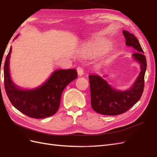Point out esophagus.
<instances>
[{"label":"esophagus","mask_w":157,"mask_h":157,"mask_svg":"<svg viewBox=\"0 0 157 157\" xmlns=\"http://www.w3.org/2000/svg\"><path fill=\"white\" fill-rule=\"evenodd\" d=\"M77 73H78V75L79 76H82L84 74V69L82 67H78L77 68Z\"/></svg>","instance_id":"obj_1"}]
</instances>
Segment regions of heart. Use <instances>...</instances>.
Segmentation results:
<instances>
[{"label":"heart","instance_id":"b5f03b06","mask_svg":"<svg viewBox=\"0 0 157 157\" xmlns=\"http://www.w3.org/2000/svg\"><path fill=\"white\" fill-rule=\"evenodd\" d=\"M107 47L105 45H90L86 48V53L89 56H96L102 53L105 50H106Z\"/></svg>","mask_w":157,"mask_h":157}]
</instances>
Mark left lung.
<instances>
[{
    "label": "left lung",
    "mask_w": 157,
    "mask_h": 157,
    "mask_svg": "<svg viewBox=\"0 0 157 157\" xmlns=\"http://www.w3.org/2000/svg\"><path fill=\"white\" fill-rule=\"evenodd\" d=\"M123 33L126 40L125 44L136 50L132 56L140 65L141 72L133 85L124 91L116 90L98 75L88 76L92 108L102 115L117 116L125 113L141 98L144 90L146 57L137 37L126 30H123Z\"/></svg>",
    "instance_id": "obj_1"
}]
</instances>
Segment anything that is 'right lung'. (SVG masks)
I'll list each match as a JSON object with an SVG mask.
<instances>
[{
	"label": "right lung",
	"instance_id": "obj_1",
	"mask_svg": "<svg viewBox=\"0 0 157 157\" xmlns=\"http://www.w3.org/2000/svg\"><path fill=\"white\" fill-rule=\"evenodd\" d=\"M11 52L10 47L4 66V81L6 94L12 104L20 112L36 119L54 115L60 105L63 90L77 78V71L75 69L57 70L41 86L24 90L15 85L10 78L9 61Z\"/></svg>",
	"mask_w": 157,
	"mask_h": 157
}]
</instances>
